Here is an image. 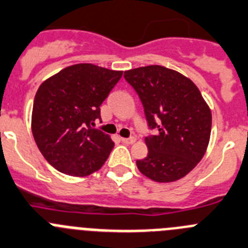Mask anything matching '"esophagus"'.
I'll use <instances>...</instances> for the list:
<instances>
[{
	"mask_svg": "<svg viewBox=\"0 0 248 248\" xmlns=\"http://www.w3.org/2000/svg\"><path fill=\"white\" fill-rule=\"evenodd\" d=\"M135 140H136V138H133V137H131V138L121 137V142L124 144H132V143H135Z\"/></svg>",
	"mask_w": 248,
	"mask_h": 248,
	"instance_id": "1",
	"label": "esophagus"
}]
</instances>
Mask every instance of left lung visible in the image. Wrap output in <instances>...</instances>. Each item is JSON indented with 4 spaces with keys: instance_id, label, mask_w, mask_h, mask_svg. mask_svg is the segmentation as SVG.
I'll use <instances>...</instances> for the list:
<instances>
[{
    "instance_id": "left-lung-1",
    "label": "left lung",
    "mask_w": 248,
    "mask_h": 248,
    "mask_svg": "<svg viewBox=\"0 0 248 248\" xmlns=\"http://www.w3.org/2000/svg\"><path fill=\"white\" fill-rule=\"evenodd\" d=\"M155 135L146 137L148 155L137 168L149 179L175 182L204 157L211 133V111L199 89L180 73L160 65L124 71Z\"/></svg>"
}]
</instances>
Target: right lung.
I'll list each match as a JSON object with an SVG mask.
<instances>
[{"mask_svg": "<svg viewBox=\"0 0 248 248\" xmlns=\"http://www.w3.org/2000/svg\"><path fill=\"white\" fill-rule=\"evenodd\" d=\"M121 77L122 71L75 64L39 86L33 102V137L57 170L85 177L106 162L115 143L93 126L101 120L100 106Z\"/></svg>", "mask_w": 248, "mask_h": 248, "instance_id": "obj_1", "label": "right lung"}]
</instances>
